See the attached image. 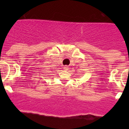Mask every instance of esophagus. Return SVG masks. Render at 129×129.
<instances>
[{"mask_svg":"<svg viewBox=\"0 0 129 129\" xmlns=\"http://www.w3.org/2000/svg\"><path fill=\"white\" fill-rule=\"evenodd\" d=\"M64 69L65 70H68V66H64Z\"/></svg>","mask_w":129,"mask_h":129,"instance_id":"1","label":"esophagus"}]
</instances>
